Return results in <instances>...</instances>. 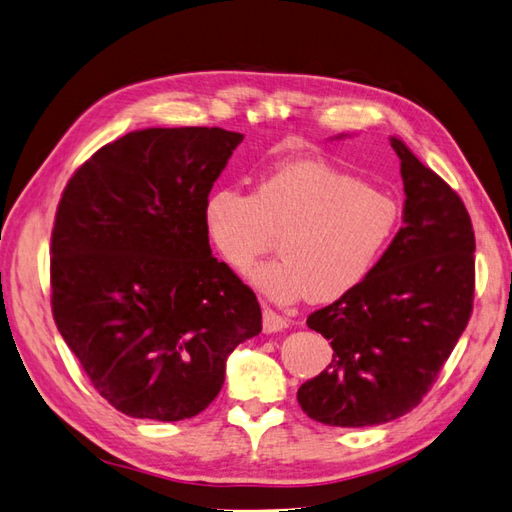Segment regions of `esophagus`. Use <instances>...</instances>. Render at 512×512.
Returning a JSON list of instances; mask_svg holds the SVG:
<instances>
[{
  "instance_id": "1",
  "label": "esophagus",
  "mask_w": 512,
  "mask_h": 512,
  "mask_svg": "<svg viewBox=\"0 0 512 512\" xmlns=\"http://www.w3.org/2000/svg\"><path fill=\"white\" fill-rule=\"evenodd\" d=\"M290 326V320L279 316L277 311L270 309V307H264V331L266 333H277V331H283Z\"/></svg>"
}]
</instances>
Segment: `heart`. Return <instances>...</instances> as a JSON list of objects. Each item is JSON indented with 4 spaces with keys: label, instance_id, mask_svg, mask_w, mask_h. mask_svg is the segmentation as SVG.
I'll return each instance as SVG.
<instances>
[{
    "label": "heart",
    "instance_id": "obj_1",
    "mask_svg": "<svg viewBox=\"0 0 512 512\" xmlns=\"http://www.w3.org/2000/svg\"><path fill=\"white\" fill-rule=\"evenodd\" d=\"M400 205L385 190L324 160L285 162L259 179L255 194L216 188L205 201V229L218 255L246 272L281 235V257L253 270L270 298L313 303L350 294L385 255Z\"/></svg>",
    "mask_w": 512,
    "mask_h": 512
}]
</instances>
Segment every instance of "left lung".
I'll return each instance as SVG.
<instances>
[{"instance_id":"8db88e82","label":"left lung","mask_w":512,"mask_h":512,"mask_svg":"<svg viewBox=\"0 0 512 512\" xmlns=\"http://www.w3.org/2000/svg\"><path fill=\"white\" fill-rule=\"evenodd\" d=\"M404 227L359 287L313 311L331 342L329 368L298 389L326 426H376L413 411L430 391L474 311L476 238L467 207L398 138Z\"/></svg>"}]
</instances>
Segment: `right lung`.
Masks as SVG:
<instances>
[{"mask_svg":"<svg viewBox=\"0 0 512 512\" xmlns=\"http://www.w3.org/2000/svg\"><path fill=\"white\" fill-rule=\"evenodd\" d=\"M244 140L151 127L75 170L51 231V311L90 383L129 417L179 422L225 383L229 352L261 331L251 287L209 248L205 201Z\"/></svg>","mask_w":512,"mask_h":512,"instance_id":"1","label":"right lung"}]
</instances>
